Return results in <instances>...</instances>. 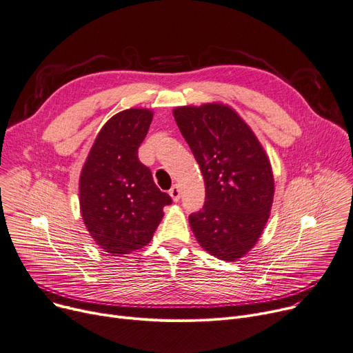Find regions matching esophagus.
<instances>
[{"instance_id":"34e87169","label":"esophagus","mask_w":353,"mask_h":353,"mask_svg":"<svg viewBox=\"0 0 353 353\" xmlns=\"http://www.w3.org/2000/svg\"><path fill=\"white\" fill-rule=\"evenodd\" d=\"M169 194H170V197L173 199V201H179V200H180V189H179L177 184L172 187V189L169 190Z\"/></svg>"}]
</instances>
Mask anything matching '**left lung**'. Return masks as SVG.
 <instances>
[{
  "label": "left lung",
  "mask_w": 353,
  "mask_h": 353,
  "mask_svg": "<svg viewBox=\"0 0 353 353\" xmlns=\"http://www.w3.org/2000/svg\"><path fill=\"white\" fill-rule=\"evenodd\" d=\"M205 184V201L189 217L199 244L237 261L261 237L274 200L270 159L232 108L214 102L173 109Z\"/></svg>",
  "instance_id": "1"
}]
</instances>
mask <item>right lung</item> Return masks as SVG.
I'll return each instance as SVG.
<instances>
[{
	"mask_svg": "<svg viewBox=\"0 0 353 353\" xmlns=\"http://www.w3.org/2000/svg\"><path fill=\"white\" fill-rule=\"evenodd\" d=\"M153 112L132 108L112 116L93 142L79 177V204L86 230L110 255L148 245L172 197L157 189L139 161Z\"/></svg>",
	"mask_w": 353,
	"mask_h": 353,
	"instance_id": "add662e5",
	"label": "right lung"
}]
</instances>
